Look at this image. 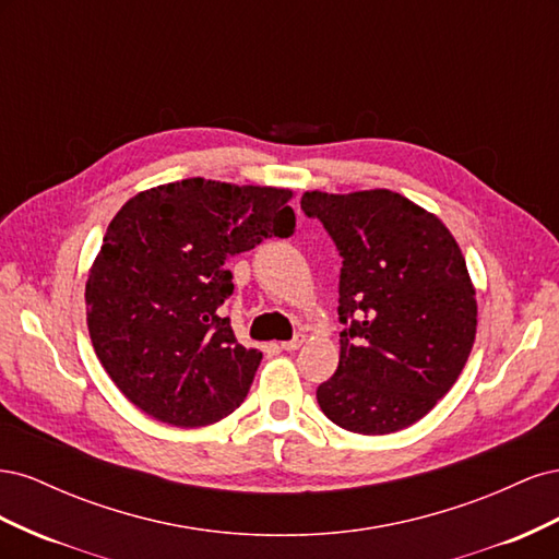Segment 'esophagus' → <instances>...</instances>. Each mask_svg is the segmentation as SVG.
Here are the masks:
<instances>
[{
    "mask_svg": "<svg viewBox=\"0 0 559 559\" xmlns=\"http://www.w3.org/2000/svg\"><path fill=\"white\" fill-rule=\"evenodd\" d=\"M300 345H302V335H296V337H292V341L280 343V347H282L284 352H294V349H298Z\"/></svg>",
    "mask_w": 559,
    "mask_h": 559,
    "instance_id": "1",
    "label": "esophagus"
}]
</instances>
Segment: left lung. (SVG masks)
I'll return each instance as SVG.
<instances>
[{
    "label": "left lung",
    "instance_id": "8db88e82",
    "mask_svg": "<svg viewBox=\"0 0 559 559\" xmlns=\"http://www.w3.org/2000/svg\"><path fill=\"white\" fill-rule=\"evenodd\" d=\"M300 210L343 257L341 361L317 386L319 408L354 433L415 425L460 378L478 306L466 261L438 216L401 193L308 191Z\"/></svg>",
    "mask_w": 559,
    "mask_h": 559
}]
</instances>
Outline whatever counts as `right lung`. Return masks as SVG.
<instances>
[{"label":"right lung","instance_id":"obj_1","mask_svg":"<svg viewBox=\"0 0 559 559\" xmlns=\"http://www.w3.org/2000/svg\"><path fill=\"white\" fill-rule=\"evenodd\" d=\"M289 189L183 179L130 198L105 233L86 282L99 364L130 403L173 427H205L240 408L263 354L218 308L228 259L289 238Z\"/></svg>","mask_w":559,"mask_h":559}]
</instances>
